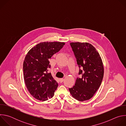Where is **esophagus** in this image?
I'll use <instances>...</instances> for the list:
<instances>
[{
  "label": "esophagus",
  "mask_w": 126,
  "mask_h": 126,
  "mask_svg": "<svg viewBox=\"0 0 126 126\" xmlns=\"http://www.w3.org/2000/svg\"><path fill=\"white\" fill-rule=\"evenodd\" d=\"M59 81H60V83H62L64 81V79H63V78L59 79Z\"/></svg>",
  "instance_id": "1"
}]
</instances>
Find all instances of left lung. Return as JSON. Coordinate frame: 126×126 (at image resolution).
Listing matches in <instances>:
<instances>
[{
  "label": "left lung",
  "instance_id": "obj_1",
  "mask_svg": "<svg viewBox=\"0 0 126 126\" xmlns=\"http://www.w3.org/2000/svg\"><path fill=\"white\" fill-rule=\"evenodd\" d=\"M79 68L75 85L69 88L73 98L79 101L90 99L100 87L104 76L102 59L96 48L91 44L84 42L70 43Z\"/></svg>",
  "mask_w": 126,
  "mask_h": 126
}]
</instances>
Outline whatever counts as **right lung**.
I'll return each mask as SVG.
<instances>
[{
    "label": "right lung",
    "mask_w": 126,
    "mask_h": 126,
    "mask_svg": "<svg viewBox=\"0 0 126 126\" xmlns=\"http://www.w3.org/2000/svg\"><path fill=\"white\" fill-rule=\"evenodd\" d=\"M64 42H44L32 47L25 56L23 70L24 80L30 94L38 100L45 101L53 97L58 87L51 73L49 59L59 52Z\"/></svg>",
    "instance_id": "obj_1"
}]
</instances>
